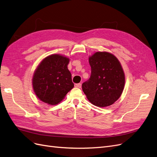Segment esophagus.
<instances>
[{"instance_id":"obj_1","label":"esophagus","mask_w":157,"mask_h":157,"mask_svg":"<svg viewBox=\"0 0 157 157\" xmlns=\"http://www.w3.org/2000/svg\"><path fill=\"white\" fill-rule=\"evenodd\" d=\"M74 85H75V87H78V88L82 87V84H81V83H75Z\"/></svg>"}]
</instances>
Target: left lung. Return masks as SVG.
Returning <instances> with one entry per match:
<instances>
[{
    "label": "left lung",
    "instance_id": "left-lung-1",
    "mask_svg": "<svg viewBox=\"0 0 157 157\" xmlns=\"http://www.w3.org/2000/svg\"><path fill=\"white\" fill-rule=\"evenodd\" d=\"M89 62L91 74L82 84L83 93L96 106L111 105L121 97L124 86V74L120 62L108 52H96L89 57Z\"/></svg>",
    "mask_w": 157,
    "mask_h": 157
}]
</instances>
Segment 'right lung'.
<instances>
[{
	"mask_svg": "<svg viewBox=\"0 0 157 157\" xmlns=\"http://www.w3.org/2000/svg\"><path fill=\"white\" fill-rule=\"evenodd\" d=\"M68 63V58L57 54L48 56L40 63L33 75V86L40 100L57 104L74 87Z\"/></svg>",
	"mask_w": 157,
	"mask_h": 157,
	"instance_id": "1",
	"label": "right lung"
}]
</instances>
